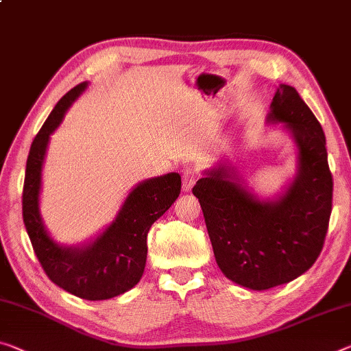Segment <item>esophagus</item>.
<instances>
[{"mask_svg": "<svg viewBox=\"0 0 351 351\" xmlns=\"http://www.w3.org/2000/svg\"><path fill=\"white\" fill-rule=\"evenodd\" d=\"M199 179V172L196 168H193V166H188L182 171V186L185 191H190L191 188L194 186V183Z\"/></svg>", "mask_w": 351, "mask_h": 351, "instance_id": "obj_1", "label": "esophagus"}]
</instances>
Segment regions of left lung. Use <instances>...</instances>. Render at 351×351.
<instances>
[{
  "mask_svg": "<svg viewBox=\"0 0 351 351\" xmlns=\"http://www.w3.org/2000/svg\"><path fill=\"white\" fill-rule=\"evenodd\" d=\"M268 121L282 122L298 145V174L278 201H258L224 165L193 186L221 271L252 290L287 284L314 265L332 207L325 133L292 86H279Z\"/></svg>",
  "mask_w": 351,
  "mask_h": 351,
  "instance_id": "left-lung-1",
  "label": "left lung"
}]
</instances>
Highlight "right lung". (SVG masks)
Segmentation results:
<instances>
[{
	"instance_id": "add662e5",
	"label": "right lung",
	"mask_w": 351,
	"mask_h": 351,
	"mask_svg": "<svg viewBox=\"0 0 351 351\" xmlns=\"http://www.w3.org/2000/svg\"><path fill=\"white\" fill-rule=\"evenodd\" d=\"M84 89L86 83L70 89L36 134L26 161L21 207L32 250L50 281L78 298L99 301L114 298L139 282L147 258V232L179 197L182 180L177 172H169L139 183L116 219L88 246L64 247L55 243L39 213L42 165L50 134Z\"/></svg>"
}]
</instances>
